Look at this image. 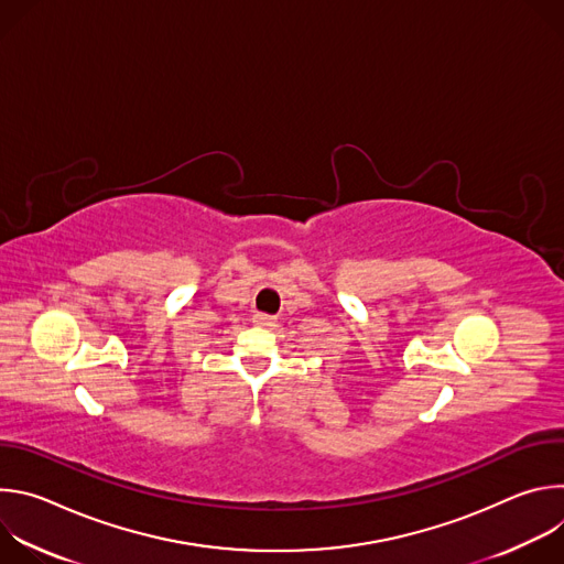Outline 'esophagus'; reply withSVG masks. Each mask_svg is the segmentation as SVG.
I'll return each mask as SVG.
<instances>
[{"label":"esophagus","instance_id":"34e87169","mask_svg":"<svg viewBox=\"0 0 564 564\" xmlns=\"http://www.w3.org/2000/svg\"><path fill=\"white\" fill-rule=\"evenodd\" d=\"M252 321H254V326H259V328H272V326L276 324V318H274V316L263 314V312H257Z\"/></svg>","mask_w":564,"mask_h":564}]
</instances>
